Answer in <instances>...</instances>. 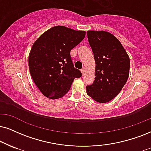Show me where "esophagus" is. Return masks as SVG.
Segmentation results:
<instances>
[{"label":"esophagus","instance_id":"obj_1","mask_svg":"<svg viewBox=\"0 0 151 151\" xmlns=\"http://www.w3.org/2000/svg\"><path fill=\"white\" fill-rule=\"evenodd\" d=\"M81 72H82V74H83V75H84L85 73V67H83V68H82Z\"/></svg>","mask_w":151,"mask_h":151}]
</instances>
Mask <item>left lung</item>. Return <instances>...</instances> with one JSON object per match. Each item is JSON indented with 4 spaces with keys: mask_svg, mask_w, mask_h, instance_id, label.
<instances>
[{
    "mask_svg": "<svg viewBox=\"0 0 151 151\" xmlns=\"http://www.w3.org/2000/svg\"><path fill=\"white\" fill-rule=\"evenodd\" d=\"M87 38L94 54L96 70L94 83L86 87L87 94L99 103H106L118 95L127 81L129 56L111 33L88 31Z\"/></svg>",
    "mask_w": 151,
    "mask_h": 151,
    "instance_id": "obj_1",
    "label": "left lung"
}]
</instances>
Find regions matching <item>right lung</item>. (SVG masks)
I'll return each mask as SVG.
<instances>
[{
	"label": "right lung",
	"instance_id": "add662e5",
	"mask_svg": "<svg viewBox=\"0 0 151 151\" xmlns=\"http://www.w3.org/2000/svg\"><path fill=\"white\" fill-rule=\"evenodd\" d=\"M85 36V31L56 26L45 31L33 45L29 66L34 83L42 94L57 99L68 92L81 72L74 68L70 50Z\"/></svg>",
	"mask_w": 151,
	"mask_h": 151
}]
</instances>
